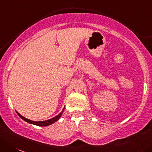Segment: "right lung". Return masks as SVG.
Masks as SVG:
<instances>
[{"mask_svg":"<svg viewBox=\"0 0 152 152\" xmlns=\"http://www.w3.org/2000/svg\"><path fill=\"white\" fill-rule=\"evenodd\" d=\"M64 110V108L63 111L61 112V113H60V114H58L57 116H55V118H51L49 119V120H47V121H31V120H29V119L23 117L22 115H21L20 114L18 113H17V114L18 115V116L21 118H22L24 120V121H27V122L30 123V124H35V125H37V126H42V127H45V126H48V125H50V124H53L54 122H55L56 121H58L59 118H60V117L61 116L62 113H63Z\"/></svg>","mask_w":152,"mask_h":152,"instance_id":"obj_1","label":"right lung"}]
</instances>
